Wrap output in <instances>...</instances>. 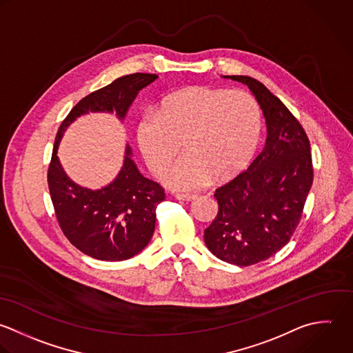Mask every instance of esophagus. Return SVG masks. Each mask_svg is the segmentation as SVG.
Listing matches in <instances>:
<instances>
[{
	"label": "esophagus",
	"instance_id": "1",
	"mask_svg": "<svg viewBox=\"0 0 353 353\" xmlns=\"http://www.w3.org/2000/svg\"><path fill=\"white\" fill-rule=\"evenodd\" d=\"M196 196H198V195H195V194H177V195H176V199L190 202V201H194Z\"/></svg>",
	"mask_w": 353,
	"mask_h": 353
}]
</instances>
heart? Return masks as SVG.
<instances>
[{
	"label": "heart",
	"instance_id": "heart-1",
	"mask_svg": "<svg viewBox=\"0 0 353 353\" xmlns=\"http://www.w3.org/2000/svg\"><path fill=\"white\" fill-rule=\"evenodd\" d=\"M263 111L245 90L191 86L165 96L137 125L147 166L159 174L181 148L184 155L162 176L174 190L227 181L253 161L263 134Z\"/></svg>",
	"mask_w": 353,
	"mask_h": 353
}]
</instances>
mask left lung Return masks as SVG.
Masks as SVG:
<instances>
[{"mask_svg": "<svg viewBox=\"0 0 353 353\" xmlns=\"http://www.w3.org/2000/svg\"><path fill=\"white\" fill-rule=\"evenodd\" d=\"M228 78L254 93L268 137L252 165L216 190L219 213L205 230V243L217 259L249 267L272 257L292 239L314 181V166L308 136L289 108L252 77Z\"/></svg>", "mask_w": 353, "mask_h": 353, "instance_id": "8db88e82", "label": "left lung"}]
</instances>
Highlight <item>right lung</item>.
<instances>
[{
    "label": "right lung",
    "mask_w": 353,
    "mask_h": 353,
    "mask_svg": "<svg viewBox=\"0 0 353 353\" xmlns=\"http://www.w3.org/2000/svg\"><path fill=\"white\" fill-rule=\"evenodd\" d=\"M157 74L123 75L81 99L63 119L48 166V187L54 216L64 236L78 250L103 261H122L140 253L155 230V210L165 199L161 184L145 179L129 158L118 177L105 188L92 191L74 184L57 159V145L65 128L88 111H115L123 118L137 92Z\"/></svg>",
    "instance_id": "right-lung-1"
}]
</instances>
